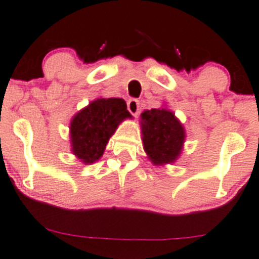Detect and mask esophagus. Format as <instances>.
<instances>
[{"instance_id":"obj_1","label":"esophagus","mask_w":259,"mask_h":259,"mask_svg":"<svg viewBox=\"0 0 259 259\" xmlns=\"http://www.w3.org/2000/svg\"><path fill=\"white\" fill-rule=\"evenodd\" d=\"M127 110L130 111V114L134 115V116H137L140 111L139 101H138L137 99H130V100L127 101Z\"/></svg>"}]
</instances>
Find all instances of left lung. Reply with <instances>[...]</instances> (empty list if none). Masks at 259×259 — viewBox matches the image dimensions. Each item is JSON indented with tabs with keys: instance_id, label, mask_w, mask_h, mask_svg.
Segmentation results:
<instances>
[{
	"instance_id": "left-lung-1",
	"label": "left lung",
	"mask_w": 259,
	"mask_h": 259,
	"mask_svg": "<svg viewBox=\"0 0 259 259\" xmlns=\"http://www.w3.org/2000/svg\"><path fill=\"white\" fill-rule=\"evenodd\" d=\"M142 140L148 159L156 166L176 163L185 143V129L168 108L144 110L140 115Z\"/></svg>"
}]
</instances>
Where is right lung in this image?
Instances as JSON below:
<instances>
[{
	"mask_svg": "<svg viewBox=\"0 0 259 259\" xmlns=\"http://www.w3.org/2000/svg\"><path fill=\"white\" fill-rule=\"evenodd\" d=\"M125 119H132L126 103L119 98H98L81 109L70 121L71 151L83 164L103 156L109 139Z\"/></svg>",
	"mask_w": 259,
	"mask_h": 259,
	"instance_id": "1",
	"label": "right lung"
}]
</instances>
